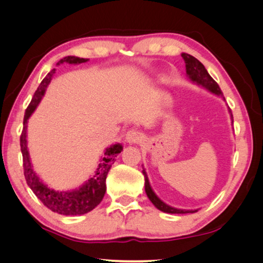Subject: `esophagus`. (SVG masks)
<instances>
[{"mask_svg":"<svg viewBox=\"0 0 263 263\" xmlns=\"http://www.w3.org/2000/svg\"><path fill=\"white\" fill-rule=\"evenodd\" d=\"M142 139H143V135H142L141 132H139L137 130H130V131L126 133V136H125L126 142L131 143V145H132V143L141 142Z\"/></svg>","mask_w":263,"mask_h":263,"instance_id":"obj_1","label":"esophagus"}]
</instances>
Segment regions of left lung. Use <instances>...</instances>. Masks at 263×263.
I'll use <instances>...</instances> for the list:
<instances>
[{
    "label": "left lung",
    "mask_w": 263,
    "mask_h": 263,
    "mask_svg": "<svg viewBox=\"0 0 263 263\" xmlns=\"http://www.w3.org/2000/svg\"><path fill=\"white\" fill-rule=\"evenodd\" d=\"M181 57L184 60V64H186V74L188 79L193 82V83L197 84L199 86H203L204 89H206L208 91L212 92V93L217 95L221 98H223L222 92H221L220 87L218 85L217 82H215L212 77L210 76L208 73V70L205 69L204 65L200 63L199 60H197L195 57L190 55L188 53H181ZM224 100V98H223ZM230 112L231 116V122L233 121V114ZM142 173L145 176V190L148 198L151 199V202L155 205V208H157L159 211L165 213H171V214H184V213H194L197 212V210H181V209H176L167 205L166 203H164L161 198H158L157 195L154 193V190L151 187V183H149V180L147 177V172L146 170L142 167Z\"/></svg>",
    "instance_id": "8db88e82"
}]
</instances>
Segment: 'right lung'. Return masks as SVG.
<instances>
[{
    "mask_svg": "<svg viewBox=\"0 0 263 263\" xmlns=\"http://www.w3.org/2000/svg\"><path fill=\"white\" fill-rule=\"evenodd\" d=\"M89 59L79 58V57L68 55L59 60L57 65L64 63L70 65H79L86 63ZM55 73V69H52L46 75L45 79L41 82L40 86L34 93L32 101L25 111L24 116V128L20 136V148L23 153V163H24V174L29 188L33 190L41 202L46 208L53 211L55 213L64 215H82L93 210L97 205L102 200L106 193V178L109 172L112 164L116 161V156L123 151L121 143H115L110 147L106 148L104 156H101L100 163L98 165L96 172L87 181H85L79 188L73 190H66V192H59L48 187L33 170L32 161H30L28 148H27V122L28 118L32 116L36 107L39 106L40 101L45 93L46 87L52 80V76Z\"/></svg>",
    "mask_w": 263,
    "mask_h": 263,
    "instance_id": "right-lung-1",
    "label": "right lung"
}]
</instances>
